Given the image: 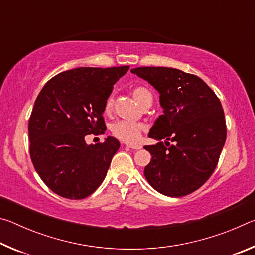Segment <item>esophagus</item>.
I'll list each match as a JSON object with an SVG mask.
<instances>
[{
  "instance_id": "esophagus-1",
  "label": "esophagus",
  "mask_w": 255,
  "mask_h": 255,
  "mask_svg": "<svg viewBox=\"0 0 255 255\" xmlns=\"http://www.w3.org/2000/svg\"><path fill=\"white\" fill-rule=\"evenodd\" d=\"M126 147L130 148V149H140L141 146H139V145H128V144H127Z\"/></svg>"
}]
</instances>
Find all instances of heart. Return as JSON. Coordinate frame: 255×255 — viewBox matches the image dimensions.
<instances>
[{
    "instance_id": "1",
    "label": "heart",
    "mask_w": 255,
    "mask_h": 255,
    "mask_svg": "<svg viewBox=\"0 0 255 255\" xmlns=\"http://www.w3.org/2000/svg\"><path fill=\"white\" fill-rule=\"evenodd\" d=\"M132 96L135 100L143 107L146 103L152 101V94L148 91L145 86H136L132 90ZM115 99L112 96L106 100L105 103V111L107 114L111 112L112 108H114ZM144 131V126L141 124L137 123H130V122H118L111 126V132L116 138L119 140L125 141L128 144H135L139 141L141 137V132Z\"/></svg>"
}]
</instances>
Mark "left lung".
<instances>
[{"mask_svg": "<svg viewBox=\"0 0 255 255\" xmlns=\"http://www.w3.org/2000/svg\"><path fill=\"white\" fill-rule=\"evenodd\" d=\"M131 73L157 90L164 109L148 136L166 139V146L163 141L145 146L152 154L145 178L162 195L187 196L217 166L227 133L222 103L200 77L176 68L146 66Z\"/></svg>", "mask_w": 255, "mask_h": 255, "instance_id": "left-lung-1", "label": "left lung"}]
</instances>
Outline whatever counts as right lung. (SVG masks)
Returning <instances> with one entry per match:
<instances>
[{"label": "right lung", "mask_w": 255, "mask_h": 255, "mask_svg": "<svg viewBox=\"0 0 255 255\" xmlns=\"http://www.w3.org/2000/svg\"><path fill=\"white\" fill-rule=\"evenodd\" d=\"M129 66L79 67L59 73L38 94L28 130L30 157L51 191L67 199H83L105 180L119 149L114 137L88 145L86 135L106 131V100Z\"/></svg>", "instance_id": "1"}]
</instances>
